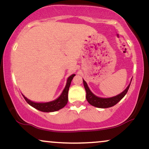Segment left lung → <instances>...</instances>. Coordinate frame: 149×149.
Instances as JSON below:
<instances>
[{
	"mask_svg": "<svg viewBox=\"0 0 149 149\" xmlns=\"http://www.w3.org/2000/svg\"><path fill=\"white\" fill-rule=\"evenodd\" d=\"M83 85H84V88L85 89V91H86V100L88 102V103L91 104L93 107L101 108V109H106V108L113 107V106L116 105L118 102H119L120 101L125 97V95H126L131 83L130 82V84L128 85V86L126 88L125 90H123L121 93L118 94V95H116V96L112 97L103 98V97H97V95H95V94L90 90V88H89L86 82H85L83 79Z\"/></svg>",
	"mask_w": 149,
	"mask_h": 149,
	"instance_id": "left-lung-1",
	"label": "left lung"
}]
</instances>
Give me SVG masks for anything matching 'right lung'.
<instances>
[{"mask_svg": "<svg viewBox=\"0 0 149 149\" xmlns=\"http://www.w3.org/2000/svg\"><path fill=\"white\" fill-rule=\"evenodd\" d=\"M76 75L72 74L66 80V84L62 92L59 97H57L56 100L51 101V102H36L33 101H31L26 98L24 95H23L24 98L26 101V102L31 106L32 107L35 108L36 109L42 112H54L59 111V109L64 108L68 102V92H69V87L71 85V80Z\"/></svg>", "mask_w": 149, "mask_h": 149, "instance_id": "right-lung-1", "label": "right lung"}]
</instances>
